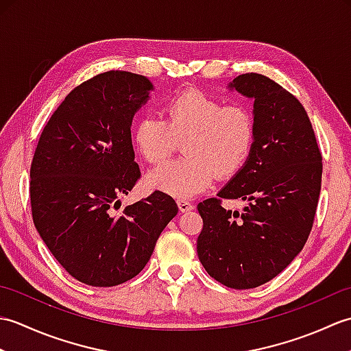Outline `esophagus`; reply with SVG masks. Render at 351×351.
<instances>
[{
	"label": "esophagus",
	"instance_id": "1",
	"mask_svg": "<svg viewBox=\"0 0 351 351\" xmlns=\"http://www.w3.org/2000/svg\"><path fill=\"white\" fill-rule=\"evenodd\" d=\"M178 208H180L181 213H187V211H191L195 206H193V204L189 202V200L180 199V200H178Z\"/></svg>",
	"mask_w": 351,
	"mask_h": 351
}]
</instances>
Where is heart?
Masks as SVG:
<instances>
[{"label": "heart", "mask_w": 351, "mask_h": 351, "mask_svg": "<svg viewBox=\"0 0 351 351\" xmlns=\"http://www.w3.org/2000/svg\"><path fill=\"white\" fill-rule=\"evenodd\" d=\"M184 140V158L161 164L146 176L149 189L191 197L210 187L214 176H234L247 161L255 123L243 106H226L202 90L176 93L164 106V119L140 117L132 141L143 160L156 164Z\"/></svg>", "instance_id": "1"}]
</instances>
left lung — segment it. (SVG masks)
<instances>
[{"instance_id":"obj_1","label":"left lung","mask_w":351,"mask_h":351,"mask_svg":"<svg viewBox=\"0 0 351 351\" xmlns=\"http://www.w3.org/2000/svg\"><path fill=\"white\" fill-rule=\"evenodd\" d=\"M229 88L253 99L255 141L243 169L197 205L204 220L197 255L206 273L228 288L271 280L302 252L322 190L323 156L300 101L261 73L238 75ZM221 198L247 202L225 210Z\"/></svg>"}]
</instances>
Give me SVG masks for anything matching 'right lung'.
Segmentation results:
<instances>
[{"mask_svg":"<svg viewBox=\"0 0 351 351\" xmlns=\"http://www.w3.org/2000/svg\"><path fill=\"white\" fill-rule=\"evenodd\" d=\"M152 88L137 73H99L66 96L36 146L34 226L64 270L86 285L114 287L137 276L178 214L175 200L161 191L121 215L113 211L140 180L131 123Z\"/></svg>","mask_w":351,"mask_h":351,"instance_id":"obj_1","label":"right lung"}]
</instances>
